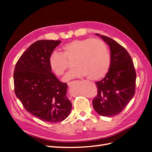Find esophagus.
<instances>
[{"label": "esophagus", "instance_id": "1", "mask_svg": "<svg viewBox=\"0 0 152 152\" xmlns=\"http://www.w3.org/2000/svg\"><path fill=\"white\" fill-rule=\"evenodd\" d=\"M73 84V82H68V85L69 86H72Z\"/></svg>", "mask_w": 152, "mask_h": 152}]
</instances>
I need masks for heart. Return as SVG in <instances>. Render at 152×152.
Wrapping results in <instances>:
<instances>
[{"label": "heart", "mask_w": 152, "mask_h": 152, "mask_svg": "<svg viewBox=\"0 0 152 152\" xmlns=\"http://www.w3.org/2000/svg\"><path fill=\"white\" fill-rule=\"evenodd\" d=\"M72 61L75 68L67 73L64 80L85 76L91 80H98L108 73L111 58L107 45L102 40L75 39L63 45L61 53H52L49 64L55 74L61 76L70 65L69 61Z\"/></svg>", "instance_id": "b5f03b06"}]
</instances>
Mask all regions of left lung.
Returning <instances> with one entry per match:
<instances>
[{"label": "left lung", "mask_w": 152, "mask_h": 152, "mask_svg": "<svg viewBox=\"0 0 152 152\" xmlns=\"http://www.w3.org/2000/svg\"><path fill=\"white\" fill-rule=\"evenodd\" d=\"M96 35L109 45L111 64L104 79L95 83L98 94L93 105L100 115L112 117L120 113L134 95L136 73L132 58L125 48L108 37Z\"/></svg>", "instance_id": "1"}]
</instances>
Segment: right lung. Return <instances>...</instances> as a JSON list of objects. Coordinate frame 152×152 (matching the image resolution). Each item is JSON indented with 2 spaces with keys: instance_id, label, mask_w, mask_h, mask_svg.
Wrapping results in <instances>:
<instances>
[{
  "instance_id": "1",
  "label": "right lung",
  "mask_w": 152,
  "mask_h": 152,
  "mask_svg": "<svg viewBox=\"0 0 152 152\" xmlns=\"http://www.w3.org/2000/svg\"><path fill=\"white\" fill-rule=\"evenodd\" d=\"M61 40H40L32 44L17 61L14 86L17 98L27 112L44 122H61L69 115L72 103L68 85L51 72L50 55Z\"/></svg>"
}]
</instances>
